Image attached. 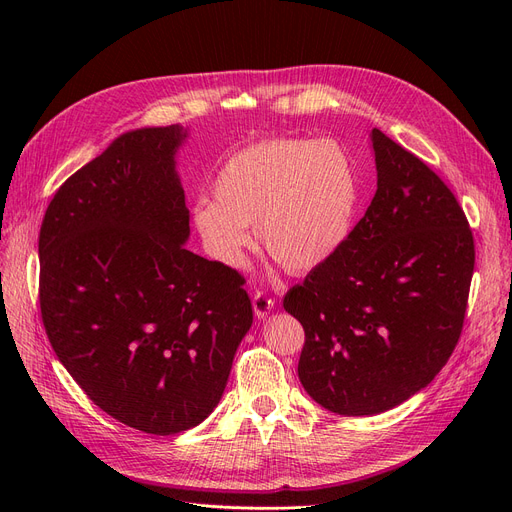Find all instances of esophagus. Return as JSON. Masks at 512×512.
Returning a JSON list of instances; mask_svg holds the SVG:
<instances>
[{
  "label": "esophagus",
  "mask_w": 512,
  "mask_h": 512,
  "mask_svg": "<svg viewBox=\"0 0 512 512\" xmlns=\"http://www.w3.org/2000/svg\"><path fill=\"white\" fill-rule=\"evenodd\" d=\"M274 305H276V301H274L272 297H267L265 292H255V297H253V309H255V315H257L259 319L270 315V311H274Z\"/></svg>",
  "instance_id": "1"
}]
</instances>
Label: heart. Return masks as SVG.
Returning <instances> with one entry per match:
<instances>
[{
  "mask_svg": "<svg viewBox=\"0 0 512 512\" xmlns=\"http://www.w3.org/2000/svg\"><path fill=\"white\" fill-rule=\"evenodd\" d=\"M193 207L207 253L228 267L245 263L257 226L263 249L292 274L317 270L351 236L361 182L353 155L332 139L276 137L232 153Z\"/></svg>",
  "mask_w": 512,
  "mask_h": 512,
  "instance_id": "1",
  "label": "heart"
}]
</instances>
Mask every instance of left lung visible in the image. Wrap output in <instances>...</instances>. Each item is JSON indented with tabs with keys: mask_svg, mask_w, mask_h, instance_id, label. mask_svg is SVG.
<instances>
[{
	"mask_svg": "<svg viewBox=\"0 0 512 512\" xmlns=\"http://www.w3.org/2000/svg\"><path fill=\"white\" fill-rule=\"evenodd\" d=\"M378 191L344 247L292 286L299 380L321 407L363 417L432 382L459 344L475 267L467 215L415 153L371 130Z\"/></svg>",
	"mask_w": 512,
	"mask_h": 512,
	"instance_id": "obj_1",
	"label": "left lung"
}]
</instances>
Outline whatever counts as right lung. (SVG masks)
Listing matches in <instances>:
<instances>
[{"label":"right lung","instance_id":"right-lung-1","mask_svg":"<svg viewBox=\"0 0 512 512\" xmlns=\"http://www.w3.org/2000/svg\"><path fill=\"white\" fill-rule=\"evenodd\" d=\"M184 137L180 124L122 134L58 188L39 232L51 348L101 411L155 436L218 407L253 324L247 280L184 249Z\"/></svg>","mask_w":512,"mask_h":512}]
</instances>
